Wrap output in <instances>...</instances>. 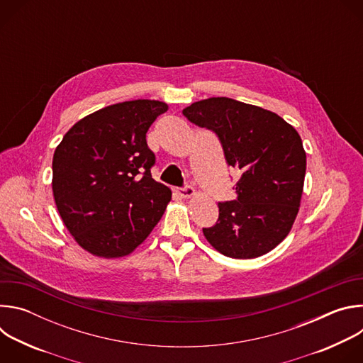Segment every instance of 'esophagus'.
<instances>
[{
  "label": "esophagus",
  "instance_id": "34e87169",
  "mask_svg": "<svg viewBox=\"0 0 363 363\" xmlns=\"http://www.w3.org/2000/svg\"><path fill=\"white\" fill-rule=\"evenodd\" d=\"M175 192H177L181 198H191V196L195 195V189H194L192 186H189V185H185V186H182V188H177Z\"/></svg>",
  "mask_w": 363,
  "mask_h": 363
}]
</instances>
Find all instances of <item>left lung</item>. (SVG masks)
Masks as SVG:
<instances>
[{
    "mask_svg": "<svg viewBox=\"0 0 363 363\" xmlns=\"http://www.w3.org/2000/svg\"><path fill=\"white\" fill-rule=\"evenodd\" d=\"M182 113L213 130L227 164L241 172L237 198L218 203V221L202 228L205 238L231 258L272 251L287 237L298 213L306 174L300 135L279 115L230 97L195 101Z\"/></svg>",
    "mask_w": 363,
    "mask_h": 363,
    "instance_id": "8db88e82",
    "label": "left lung"
}]
</instances>
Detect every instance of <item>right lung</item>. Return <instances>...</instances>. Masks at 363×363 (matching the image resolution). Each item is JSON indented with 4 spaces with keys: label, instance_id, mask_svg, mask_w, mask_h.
<instances>
[{
    "label": "right lung",
    "instance_id": "right-lung-1",
    "mask_svg": "<svg viewBox=\"0 0 363 363\" xmlns=\"http://www.w3.org/2000/svg\"><path fill=\"white\" fill-rule=\"evenodd\" d=\"M168 105L138 99L103 108L65 135L53 157V195L77 244L97 257L130 254L162 218L172 192L155 181L146 132Z\"/></svg>",
    "mask_w": 363,
    "mask_h": 363
}]
</instances>
